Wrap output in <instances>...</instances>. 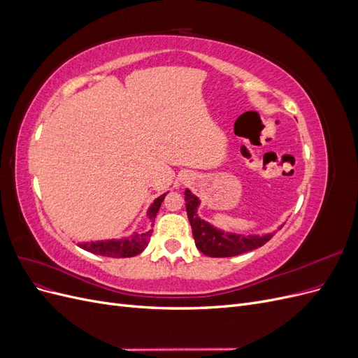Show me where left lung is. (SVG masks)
I'll return each instance as SVG.
<instances>
[{
	"label": "left lung",
	"instance_id": "left-lung-1",
	"mask_svg": "<svg viewBox=\"0 0 358 358\" xmlns=\"http://www.w3.org/2000/svg\"><path fill=\"white\" fill-rule=\"evenodd\" d=\"M185 201H187V213L192 229V236L199 251L208 257H234L241 255L248 251H252L259 246L267 243L275 233L267 234H237V233H225L221 229H216L210 222L201 220L199 216L200 199L192 194L191 189H185Z\"/></svg>",
	"mask_w": 358,
	"mask_h": 358
}]
</instances>
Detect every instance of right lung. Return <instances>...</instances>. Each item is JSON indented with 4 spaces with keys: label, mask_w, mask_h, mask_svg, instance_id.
<instances>
[{
    "label": "right lung",
    "mask_w": 358,
    "mask_h": 358,
    "mask_svg": "<svg viewBox=\"0 0 358 358\" xmlns=\"http://www.w3.org/2000/svg\"><path fill=\"white\" fill-rule=\"evenodd\" d=\"M167 192L162 194V196L157 197L154 203L149 206L146 212V218L150 221V225L154 227L155 216L161 208L162 200L166 199ZM150 236H152V230L137 233L134 231L131 236L121 237V239H107V241H96V242H83L78 243L82 249L96 255H104V257H112V258H127V257H134L138 255L143 249L148 246Z\"/></svg>",
    "instance_id": "1"
}]
</instances>
